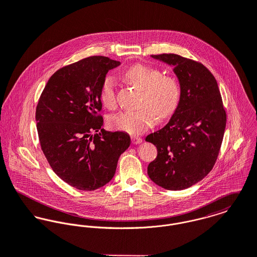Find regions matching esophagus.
I'll return each instance as SVG.
<instances>
[{"label": "esophagus", "instance_id": "obj_1", "mask_svg": "<svg viewBox=\"0 0 257 257\" xmlns=\"http://www.w3.org/2000/svg\"><path fill=\"white\" fill-rule=\"evenodd\" d=\"M131 140L133 144H140L143 141L142 138L139 136H131Z\"/></svg>", "mask_w": 257, "mask_h": 257}]
</instances>
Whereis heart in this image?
<instances>
[{"label":"heart","instance_id":"b5f03b06","mask_svg":"<svg viewBox=\"0 0 257 257\" xmlns=\"http://www.w3.org/2000/svg\"><path fill=\"white\" fill-rule=\"evenodd\" d=\"M125 78L142 89L141 107L122 111L109 118V125L116 130L130 134H140L151 128L158 116L166 119L178 107L181 87L177 79L171 75H163L162 71L151 65L135 64L125 72ZM117 88L114 79L107 76L102 81L99 97L107 108H114L117 103Z\"/></svg>","mask_w":257,"mask_h":257}]
</instances>
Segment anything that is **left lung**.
Returning a JSON list of instances; mask_svg holds the SVG:
<instances>
[{
  "mask_svg": "<svg viewBox=\"0 0 257 257\" xmlns=\"http://www.w3.org/2000/svg\"><path fill=\"white\" fill-rule=\"evenodd\" d=\"M173 66L181 87L177 109L161 130L146 137L158 150L149 177L168 190H182L202 180L215 166L227 113L213 74L198 61L177 54L152 55Z\"/></svg>",
  "mask_w": 257,
  "mask_h": 257,
  "instance_id": "obj_1",
  "label": "left lung"
}]
</instances>
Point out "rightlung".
Segmentation results:
<instances>
[{"label": "right lung", "instance_id": "1", "mask_svg": "<svg viewBox=\"0 0 257 257\" xmlns=\"http://www.w3.org/2000/svg\"><path fill=\"white\" fill-rule=\"evenodd\" d=\"M119 65L110 58L90 56L60 68L36 105L46 160L62 180L79 190L92 191L108 183L131 143L127 133L101 128L100 86L107 72Z\"/></svg>", "mask_w": 257, "mask_h": 257}]
</instances>
